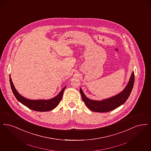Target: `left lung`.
<instances>
[{"instance_id":"left-lung-1","label":"left lung","mask_w":151,"mask_h":151,"mask_svg":"<svg viewBox=\"0 0 151 151\" xmlns=\"http://www.w3.org/2000/svg\"><path fill=\"white\" fill-rule=\"evenodd\" d=\"M134 81L135 75L134 72H132L128 84L121 93L110 99L100 101L88 99L81 88H80V92L84 104L90 110L99 113L108 112L118 108L128 99L133 88Z\"/></svg>"}]
</instances>
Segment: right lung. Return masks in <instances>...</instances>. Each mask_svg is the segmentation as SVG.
Instances as JSON below:
<instances>
[{
	"instance_id": "add662e5",
	"label": "right lung",
	"mask_w": 151,
	"mask_h": 151,
	"mask_svg": "<svg viewBox=\"0 0 151 151\" xmlns=\"http://www.w3.org/2000/svg\"><path fill=\"white\" fill-rule=\"evenodd\" d=\"M9 81H10V84H11L12 91L16 99L20 102H21L22 104L26 106L27 108L37 111H48L56 108L62 98L63 94L64 92L65 88L66 87V86L64 87V88L60 91V92L59 93L57 96L50 100H30L24 98L17 92V91L14 88V86L12 83L11 77H9Z\"/></svg>"
}]
</instances>
